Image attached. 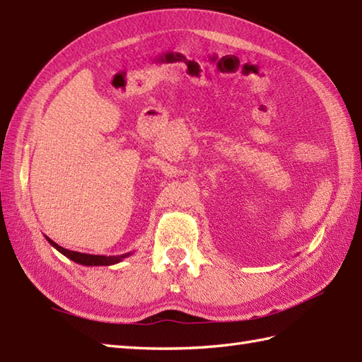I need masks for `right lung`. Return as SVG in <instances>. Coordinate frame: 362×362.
Segmentation results:
<instances>
[{
	"label": "right lung",
	"instance_id": "1",
	"mask_svg": "<svg viewBox=\"0 0 362 362\" xmlns=\"http://www.w3.org/2000/svg\"><path fill=\"white\" fill-rule=\"evenodd\" d=\"M48 243L52 245L54 249H57L62 255H65L66 258H70L71 261L82 266H112V264H117L119 261H122L124 258L132 255L134 252H127V253H122V255H110V257H105V255H90V253H81V252H74V250H68L62 245H59L54 243L52 240H49L48 236H45Z\"/></svg>",
	"mask_w": 362,
	"mask_h": 362
}]
</instances>
